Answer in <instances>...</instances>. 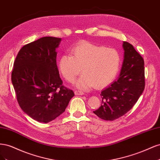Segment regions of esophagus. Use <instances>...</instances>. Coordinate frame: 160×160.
Instances as JSON below:
<instances>
[{
  "mask_svg": "<svg viewBox=\"0 0 160 160\" xmlns=\"http://www.w3.org/2000/svg\"><path fill=\"white\" fill-rule=\"evenodd\" d=\"M75 94L76 95H82L84 94V93H83V91H81L76 90V91H75Z\"/></svg>",
  "mask_w": 160,
  "mask_h": 160,
  "instance_id": "34e87169",
  "label": "esophagus"
}]
</instances>
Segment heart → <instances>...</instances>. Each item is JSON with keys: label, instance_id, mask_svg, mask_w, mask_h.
Here are the masks:
<instances>
[{"label": "heart", "instance_id": "obj_1", "mask_svg": "<svg viewBox=\"0 0 160 160\" xmlns=\"http://www.w3.org/2000/svg\"><path fill=\"white\" fill-rule=\"evenodd\" d=\"M120 64L121 56L116 49L81 41L72 48L71 55L60 57L58 67L69 83L83 71V75L76 85L77 88L88 89L93 85L103 88L111 83L118 73Z\"/></svg>", "mask_w": 160, "mask_h": 160}]
</instances>
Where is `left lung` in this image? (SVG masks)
Returning a JSON list of instances; mask_svg holds the SVG:
<instances>
[{"label":"left lung","mask_w":160,"mask_h":160,"mask_svg":"<svg viewBox=\"0 0 160 160\" xmlns=\"http://www.w3.org/2000/svg\"><path fill=\"white\" fill-rule=\"evenodd\" d=\"M124 59L119 78L102 90L101 105L93 113L101 119L113 121L132 109L145 88L143 57L132 45L123 41Z\"/></svg>","instance_id":"left-lung-1"}]
</instances>
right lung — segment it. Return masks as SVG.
I'll return each mask as SVG.
<instances>
[{"label":"right lung","mask_w":160,"mask_h":160,"mask_svg":"<svg viewBox=\"0 0 160 160\" xmlns=\"http://www.w3.org/2000/svg\"><path fill=\"white\" fill-rule=\"evenodd\" d=\"M61 38L45 37L24 45L14 62L11 80L22 110L48 123L64 112L73 91L62 85L57 65Z\"/></svg>","instance_id":"add662e5"}]
</instances>
